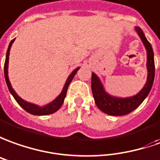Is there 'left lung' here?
Instances as JSON below:
<instances>
[{"instance_id":"1","label":"left lung","mask_w":160,"mask_h":160,"mask_svg":"<svg viewBox=\"0 0 160 160\" xmlns=\"http://www.w3.org/2000/svg\"><path fill=\"white\" fill-rule=\"evenodd\" d=\"M138 35L140 37L143 44L145 46L147 53V80L145 86L138 94L129 98H118L108 94L104 91L102 82L98 77L95 73L91 75V90L94 97L95 103L99 110L112 116H123L129 114L137 109L142 102L148 96L150 91L152 87L155 76V65H154V55L152 45L146 39L145 34L139 27L135 28Z\"/></svg>"}]
</instances>
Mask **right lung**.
<instances>
[{
  "instance_id": "right-lung-1",
  "label": "right lung",
  "mask_w": 160,
  "mask_h": 160,
  "mask_svg": "<svg viewBox=\"0 0 160 160\" xmlns=\"http://www.w3.org/2000/svg\"><path fill=\"white\" fill-rule=\"evenodd\" d=\"M15 39L11 41L10 43L8 45V50H7V54H6V60H5V64H4V76H5V80H6L7 85H8V90L10 91V93L12 94V96L14 97V98L15 99V101L17 103H19V105L21 107H22L25 111L28 113H30L32 115H36V116H44V115H48V114H52L54 112H57L61 106L62 105L63 103V101H64V98L66 97V93H67V90H68V87H69V83L71 82L72 79L75 77V75L77 74L78 70L80 68L78 67L76 69H74L72 71V73L70 74L69 76V78H67L66 80L65 84L63 86V89L62 91L60 93V95L57 97V98L54 99L51 103H48L46 104L44 106L42 107H40L38 105H36L35 103H28L27 101L23 100L22 98H21L18 95L16 94V92L14 91V89L12 88L11 86V83L9 82V79H8V59H9V51H10V48Z\"/></svg>"
}]
</instances>
